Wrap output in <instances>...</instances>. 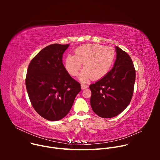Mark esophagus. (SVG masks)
Returning a JSON list of instances; mask_svg holds the SVG:
<instances>
[{"label":"esophagus","mask_w":160,"mask_h":160,"mask_svg":"<svg viewBox=\"0 0 160 160\" xmlns=\"http://www.w3.org/2000/svg\"><path fill=\"white\" fill-rule=\"evenodd\" d=\"M87 87H88V86L86 84H83V83L81 84V88L82 90L86 89V88H87Z\"/></svg>","instance_id":"34e87169"}]
</instances>
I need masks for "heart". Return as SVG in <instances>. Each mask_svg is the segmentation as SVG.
Instances as JSON below:
<instances>
[{"label": "heart", "instance_id": "heart-1", "mask_svg": "<svg viewBox=\"0 0 160 160\" xmlns=\"http://www.w3.org/2000/svg\"><path fill=\"white\" fill-rule=\"evenodd\" d=\"M75 55H68L64 61L67 72L77 76L83 64V70L78 80L86 82L90 79L98 80L104 78L109 72L115 61V51L111 47L96 43H87L78 47Z\"/></svg>", "mask_w": 160, "mask_h": 160}]
</instances>
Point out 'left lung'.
<instances>
[{
  "label": "left lung",
  "instance_id": "1",
  "mask_svg": "<svg viewBox=\"0 0 160 160\" xmlns=\"http://www.w3.org/2000/svg\"><path fill=\"white\" fill-rule=\"evenodd\" d=\"M116 60L106 76L90 85V105L104 118L115 117L129 104L135 80V70L129 55L115 47Z\"/></svg>",
  "mask_w": 160,
  "mask_h": 160
}]
</instances>
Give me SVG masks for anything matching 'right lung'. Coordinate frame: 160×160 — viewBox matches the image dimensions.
<instances>
[{"instance_id":"obj_1","label":"right lung","mask_w":160,"mask_h":160,"mask_svg":"<svg viewBox=\"0 0 160 160\" xmlns=\"http://www.w3.org/2000/svg\"><path fill=\"white\" fill-rule=\"evenodd\" d=\"M69 44L54 43L42 49L31 61L25 80L31 103L49 121L61 120L70 112L80 84L68 73L62 55Z\"/></svg>"}]
</instances>
